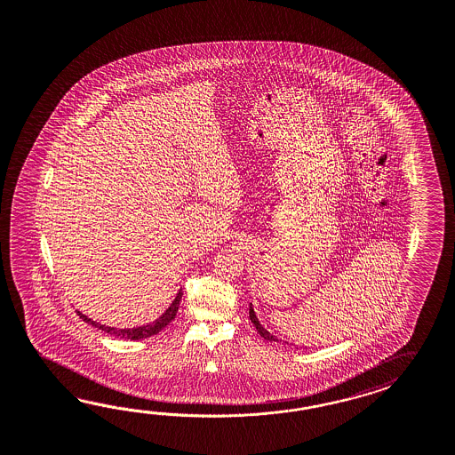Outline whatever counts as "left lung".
I'll return each instance as SVG.
<instances>
[{
	"instance_id": "1",
	"label": "left lung",
	"mask_w": 455,
	"mask_h": 455,
	"mask_svg": "<svg viewBox=\"0 0 455 455\" xmlns=\"http://www.w3.org/2000/svg\"><path fill=\"white\" fill-rule=\"evenodd\" d=\"M250 319H251V322H253V325L256 327V331H258V333L263 337V339H267V340H269V342H279L277 340V337H275L273 333L267 332V329L259 323V321H258V317H256L255 310H253V306L250 304Z\"/></svg>"
}]
</instances>
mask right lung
I'll use <instances>...</instances> for the list:
<instances>
[{
  "instance_id": "right-lung-1",
  "label": "right lung",
  "mask_w": 455,
  "mask_h": 455,
  "mask_svg": "<svg viewBox=\"0 0 455 455\" xmlns=\"http://www.w3.org/2000/svg\"><path fill=\"white\" fill-rule=\"evenodd\" d=\"M180 298H182V289L179 291L176 299L172 300V304L167 307L166 312H164L159 319H156V321L151 322V323L141 325V327H133V329H115V327H107V325H101L99 322L92 321L87 315H84L80 310H77V314L80 315L82 321L87 322V323L97 327V329H100L103 332L116 335V337H122V339H126V340H141V339H148V337H153L156 333L161 332V331L166 327L167 323L176 317Z\"/></svg>"
}]
</instances>
